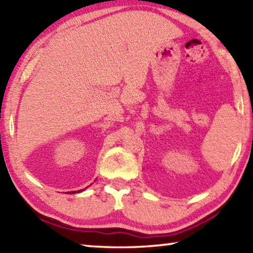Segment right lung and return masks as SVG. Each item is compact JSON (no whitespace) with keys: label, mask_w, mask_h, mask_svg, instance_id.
Returning a JSON list of instances; mask_svg holds the SVG:
<instances>
[{"label":"right lung","mask_w":253,"mask_h":253,"mask_svg":"<svg viewBox=\"0 0 253 253\" xmlns=\"http://www.w3.org/2000/svg\"><path fill=\"white\" fill-rule=\"evenodd\" d=\"M81 191H83V190H79V191H77V192H81ZM71 193H76V191H72Z\"/></svg>","instance_id":"obj_1"}]
</instances>
